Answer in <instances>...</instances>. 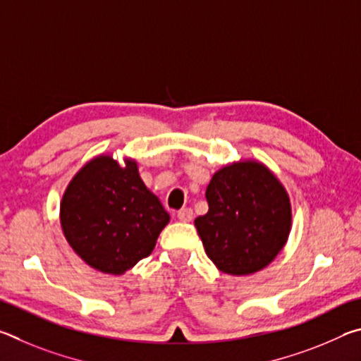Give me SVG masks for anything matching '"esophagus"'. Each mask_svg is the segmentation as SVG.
Listing matches in <instances>:
<instances>
[{
    "instance_id": "obj_1",
    "label": "esophagus",
    "mask_w": 361,
    "mask_h": 361,
    "mask_svg": "<svg viewBox=\"0 0 361 361\" xmlns=\"http://www.w3.org/2000/svg\"><path fill=\"white\" fill-rule=\"evenodd\" d=\"M176 218L183 223H189L192 219V210L191 209H181L178 213H176Z\"/></svg>"
}]
</instances>
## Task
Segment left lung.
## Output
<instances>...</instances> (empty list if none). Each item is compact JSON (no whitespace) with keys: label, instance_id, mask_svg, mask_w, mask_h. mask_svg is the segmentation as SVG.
I'll return each mask as SVG.
<instances>
[{"label":"left lung","instance_id":"obj_1","mask_svg":"<svg viewBox=\"0 0 361 361\" xmlns=\"http://www.w3.org/2000/svg\"><path fill=\"white\" fill-rule=\"evenodd\" d=\"M209 212L195 218L205 253L219 271L248 276L280 253L291 229V205L282 183L258 161L219 169L205 191Z\"/></svg>","mask_w":361,"mask_h":361}]
</instances>
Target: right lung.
Returning <instances> with one entry per match:
<instances>
[{"mask_svg": "<svg viewBox=\"0 0 361 361\" xmlns=\"http://www.w3.org/2000/svg\"><path fill=\"white\" fill-rule=\"evenodd\" d=\"M124 164L97 156L73 176L60 202V223L71 248L90 267L113 276L149 256L170 221L140 178L137 162Z\"/></svg>", "mask_w": 361, "mask_h": 361, "instance_id": "add662e5", "label": "right lung"}]
</instances>
